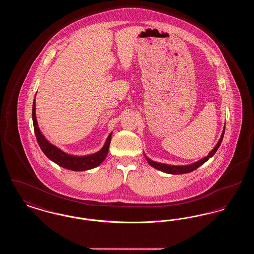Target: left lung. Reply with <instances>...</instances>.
Returning <instances> with one entry per match:
<instances>
[{
  "mask_svg": "<svg viewBox=\"0 0 254 254\" xmlns=\"http://www.w3.org/2000/svg\"><path fill=\"white\" fill-rule=\"evenodd\" d=\"M224 133H225V127H224V130L223 133L221 135V138L219 139L218 141L217 145L214 146V148L208 153V155L206 157H204L197 162H195L191 165H188V166H171V165H167V164H162V163H157V162H153L152 160H150L149 158L146 157V161L147 163L153 167L154 169H158V170H161L163 172H166V173H169V174H185V173H189V172H191L196 169H198L199 167H201L203 164H205V162L209 159V158L212 157L215 152L217 151L219 146L221 145L222 141H223V137H224Z\"/></svg>",
  "mask_w": 254,
  "mask_h": 254,
  "instance_id": "obj_1",
  "label": "left lung"
}]
</instances>
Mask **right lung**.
Instances as JSON below:
<instances>
[{"label":"right lung","mask_w":254,"mask_h":254,"mask_svg":"<svg viewBox=\"0 0 254 254\" xmlns=\"http://www.w3.org/2000/svg\"><path fill=\"white\" fill-rule=\"evenodd\" d=\"M35 104L36 103L34 100L33 107H32V120H33L37 141L43 152L52 162L56 163L58 166H60L64 169H70L74 171H84V170L96 168L106 159L109 153V144H110L112 132L109 134L105 145L101 148V150H99L96 153L85 155V156H75V155L67 154L63 150H61L60 148H58L57 146L49 143V141L46 139V137L43 135V133L41 132L37 123Z\"/></svg>","instance_id":"add662e5"}]
</instances>
